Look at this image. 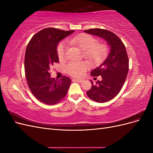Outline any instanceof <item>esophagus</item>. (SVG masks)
<instances>
[{"label": "esophagus", "mask_w": 153, "mask_h": 153, "mask_svg": "<svg viewBox=\"0 0 153 153\" xmlns=\"http://www.w3.org/2000/svg\"><path fill=\"white\" fill-rule=\"evenodd\" d=\"M75 80H76V82H83V79H79V78H76V79H75Z\"/></svg>", "instance_id": "obj_1"}]
</instances>
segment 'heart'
<instances>
[{
  "label": "heart",
  "mask_w": 153,
  "mask_h": 153,
  "mask_svg": "<svg viewBox=\"0 0 153 153\" xmlns=\"http://www.w3.org/2000/svg\"><path fill=\"white\" fill-rule=\"evenodd\" d=\"M68 42L82 50L85 51V56L92 63H98L105 58L108 53V48L105 43H96L97 39L94 37L87 34H80L68 39ZM67 44L61 42L58 45L57 55L60 60L66 57ZM87 65L84 62L71 61L68 64L66 69L68 73L73 76H81L86 70Z\"/></svg>",
  "instance_id": "obj_1"
}]
</instances>
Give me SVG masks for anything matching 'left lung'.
Returning <instances> with one entry per match:
<instances>
[{
  "label": "left lung",
  "instance_id": "8db88e82",
  "mask_svg": "<svg viewBox=\"0 0 153 153\" xmlns=\"http://www.w3.org/2000/svg\"><path fill=\"white\" fill-rule=\"evenodd\" d=\"M84 32L104 39L110 48L103 62L91 72L93 76H101L102 80L96 82L95 84L91 80L92 87L87 92L88 97L96 102H107L119 94L126 78L129 61L126 47L121 39L111 31L92 29Z\"/></svg>",
  "mask_w": 153,
  "mask_h": 153
}]
</instances>
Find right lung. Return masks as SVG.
I'll return each mask as SVG.
<instances>
[{
  "label": "right lung",
  "mask_w": 153,
  "mask_h": 153,
  "mask_svg": "<svg viewBox=\"0 0 153 153\" xmlns=\"http://www.w3.org/2000/svg\"><path fill=\"white\" fill-rule=\"evenodd\" d=\"M73 32L45 28L32 37L27 45L25 55L27 84L32 94L43 103L56 104L67 94L70 78L65 76L59 80L52 78L50 68L59 62V43Z\"/></svg>",
  "instance_id": "obj_1"
}]
</instances>
